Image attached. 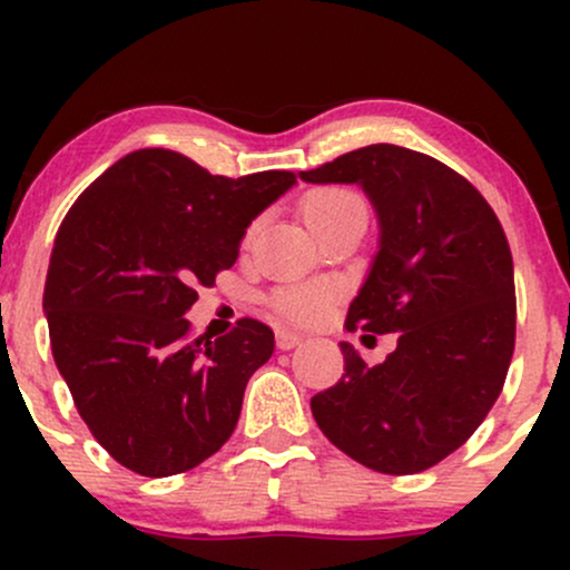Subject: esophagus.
Returning <instances> with one entry per match:
<instances>
[{
  "mask_svg": "<svg viewBox=\"0 0 570 570\" xmlns=\"http://www.w3.org/2000/svg\"><path fill=\"white\" fill-rule=\"evenodd\" d=\"M276 343H278V348H281V351H292V348H297L299 343H303V337H299L297 332L278 330V332H276Z\"/></svg>",
  "mask_w": 570,
  "mask_h": 570,
  "instance_id": "obj_1",
  "label": "esophagus"
}]
</instances>
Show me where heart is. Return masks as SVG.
Listing matches in <instances>:
<instances>
[{"instance_id": "b5f03b06", "label": "heart", "mask_w": 570, "mask_h": 570, "mask_svg": "<svg viewBox=\"0 0 570 570\" xmlns=\"http://www.w3.org/2000/svg\"><path fill=\"white\" fill-rule=\"evenodd\" d=\"M362 203L356 193L345 187H322L313 189L303 200V214L307 225L322 235L326 227L335 222L340 214L348 212L351 206ZM257 227L248 230L246 238H252ZM326 305H330V292L322 286H284V289L273 292L271 307L278 318L289 324H313L324 316Z\"/></svg>"}]
</instances>
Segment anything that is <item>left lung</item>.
<instances>
[{
    "instance_id": "1",
    "label": "left lung",
    "mask_w": 570,
    "mask_h": 570,
    "mask_svg": "<svg viewBox=\"0 0 570 570\" xmlns=\"http://www.w3.org/2000/svg\"><path fill=\"white\" fill-rule=\"evenodd\" d=\"M313 185H362L381 248L345 326L396 335L367 367L340 343L345 375L311 399L318 429L362 466L417 474L485 421L514 353V265L480 189L444 163L370 144L299 174Z\"/></svg>"
}]
</instances>
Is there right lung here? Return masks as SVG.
I'll use <instances>...</instances> for the list:
<instances>
[{"label":"right lung","instance_id":"right-lung-1","mask_svg":"<svg viewBox=\"0 0 570 570\" xmlns=\"http://www.w3.org/2000/svg\"><path fill=\"white\" fill-rule=\"evenodd\" d=\"M294 181L227 179L171 149H136L63 217L42 297L50 348L90 434L130 472H189L230 440L273 330L240 318L230 335L193 340L185 313Z\"/></svg>","mask_w":570,"mask_h":570}]
</instances>
